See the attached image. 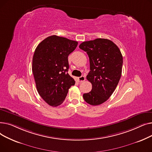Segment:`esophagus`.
<instances>
[{"mask_svg": "<svg viewBox=\"0 0 152 152\" xmlns=\"http://www.w3.org/2000/svg\"><path fill=\"white\" fill-rule=\"evenodd\" d=\"M85 79H85L84 76H81V77H77V80H78V81H79V83H82V82L84 81Z\"/></svg>", "mask_w": 152, "mask_h": 152, "instance_id": "obj_1", "label": "esophagus"}]
</instances>
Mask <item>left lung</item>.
I'll list each match as a JSON object with an SVG mask.
<instances>
[{
    "mask_svg": "<svg viewBox=\"0 0 152 152\" xmlns=\"http://www.w3.org/2000/svg\"><path fill=\"white\" fill-rule=\"evenodd\" d=\"M79 47L89 56L90 72L86 78L92 90L83 94L84 100L91 105L106 102L115 91L121 78L123 56L118 47L111 41L99 38L85 41Z\"/></svg>",
    "mask_w": 152,
    "mask_h": 152,
    "instance_id": "8db88e82",
    "label": "left lung"
}]
</instances>
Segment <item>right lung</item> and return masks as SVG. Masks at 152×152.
<instances>
[{
    "instance_id": "1",
    "label": "right lung",
    "mask_w": 152,
    "mask_h": 152,
    "mask_svg": "<svg viewBox=\"0 0 152 152\" xmlns=\"http://www.w3.org/2000/svg\"><path fill=\"white\" fill-rule=\"evenodd\" d=\"M77 44V41L53 35L44 39L34 51L32 71L36 88L40 96L52 107L60 105L71 86L75 84L67 73L68 57Z\"/></svg>"
}]
</instances>
